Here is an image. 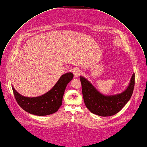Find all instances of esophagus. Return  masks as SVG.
I'll return each mask as SVG.
<instances>
[{"label":"esophagus","instance_id":"1","mask_svg":"<svg viewBox=\"0 0 147 147\" xmlns=\"http://www.w3.org/2000/svg\"><path fill=\"white\" fill-rule=\"evenodd\" d=\"M72 72H73L74 75L75 77L79 76L80 75V74H81V71H80V70L79 68H75L73 70Z\"/></svg>","mask_w":147,"mask_h":147}]
</instances>
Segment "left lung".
Wrapping results in <instances>:
<instances>
[{
	"label": "left lung",
	"instance_id": "obj_1",
	"mask_svg": "<svg viewBox=\"0 0 147 147\" xmlns=\"http://www.w3.org/2000/svg\"><path fill=\"white\" fill-rule=\"evenodd\" d=\"M84 103L93 114L107 117L118 113L130 99L134 87L133 73L127 88L120 94L105 95L99 92L85 78L80 76Z\"/></svg>",
	"mask_w": 147,
	"mask_h": 147
}]
</instances>
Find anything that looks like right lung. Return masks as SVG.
<instances>
[{
  "instance_id": "add662e5",
  "label": "right lung",
  "mask_w": 147,
  "mask_h": 147,
  "mask_svg": "<svg viewBox=\"0 0 147 147\" xmlns=\"http://www.w3.org/2000/svg\"><path fill=\"white\" fill-rule=\"evenodd\" d=\"M73 77L71 72L64 74L51 90L37 97H25L16 91L13 86L12 89L17 103L25 111L36 115H47L56 112L61 106L65 88Z\"/></svg>"
}]
</instances>
